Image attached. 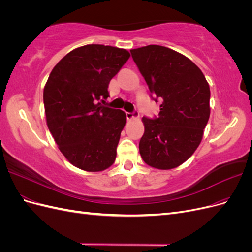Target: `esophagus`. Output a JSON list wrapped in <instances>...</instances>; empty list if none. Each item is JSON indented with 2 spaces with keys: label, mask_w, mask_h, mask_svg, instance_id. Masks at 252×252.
<instances>
[{
  "label": "esophagus",
  "mask_w": 252,
  "mask_h": 252,
  "mask_svg": "<svg viewBox=\"0 0 252 252\" xmlns=\"http://www.w3.org/2000/svg\"><path fill=\"white\" fill-rule=\"evenodd\" d=\"M126 118H127V120L138 119L139 118V113L138 112H126Z\"/></svg>",
  "instance_id": "34e87169"
}]
</instances>
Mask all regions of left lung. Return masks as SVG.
Returning a JSON list of instances; mask_svg holds the SVG:
<instances>
[{
    "label": "left lung",
    "instance_id": "8db88e82",
    "mask_svg": "<svg viewBox=\"0 0 252 252\" xmlns=\"http://www.w3.org/2000/svg\"><path fill=\"white\" fill-rule=\"evenodd\" d=\"M150 93L161 100L158 117H143V161L168 170L193 155L210 116V89L202 70L182 53L159 45L131 49Z\"/></svg>",
    "mask_w": 252,
    "mask_h": 252
}]
</instances>
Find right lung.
Listing matches in <instances>:
<instances>
[{
  "label": "right lung",
  "instance_id": "right-lung-1",
  "mask_svg": "<svg viewBox=\"0 0 252 252\" xmlns=\"http://www.w3.org/2000/svg\"><path fill=\"white\" fill-rule=\"evenodd\" d=\"M129 57L123 48L85 45L68 52L45 84L49 131L68 162L82 170L103 171L116 161L126 114L106 107L101 98L108 97L110 80Z\"/></svg>",
  "mask_w": 252,
  "mask_h": 252
}]
</instances>
